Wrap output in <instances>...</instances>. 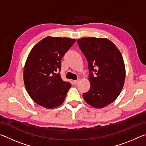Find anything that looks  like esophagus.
I'll use <instances>...</instances> for the list:
<instances>
[{
  "label": "esophagus",
  "mask_w": 146,
  "mask_h": 146,
  "mask_svg": "<svg viewBox=\"0 0 146 146\" xmlns=\"http://www.w3.org/2000/svg\"><path fill=\"white\" fill-rule=\"evenodd\" d=\"M79 82H80V79H78V80H73V84H77Z\"/></svg>",
  "instance_id": "obj_1"
}]
</instances>
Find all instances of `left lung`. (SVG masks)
<instances>
[{
    "label": "left lung",
    "instance_id": "8db88e82",
    "mask_svg": "<svg viewBox=\"0 0 146 146\" xmlns=\"http://www.w3.org/2000/svg\"><path fill=\"white\" fill-rule=\"evenodd\" d=\"M77 43L87 59L90 71V90L83 93V98L93 108L105 107L114 102L124 84L122 54L108 38L84 37L78 39Z\"/></svg>",
    "mask_w": 146,
    "mask_h": 146
}]
</instances>
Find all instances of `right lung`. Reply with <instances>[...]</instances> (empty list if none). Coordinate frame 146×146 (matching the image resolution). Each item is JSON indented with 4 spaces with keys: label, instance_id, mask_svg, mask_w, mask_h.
<instances>
[{
    "label": "right lung",
    "instance_id": "right-lung-1",
    "mask_svg": "<svg viewBox=\"0 0 146 146\" xmlns=\"http://www.w3.org/2000/svg\"><path fill=\"white\" fill-rule=\"evenodd\" d=\"M75 41L47 36L32 48L24 66V82L37 104L53 109L63 103L71 84L61 78V60Z\"/></svg>",
    "mask_w": 146,
    "mask_h": 146
}]
</instances>
